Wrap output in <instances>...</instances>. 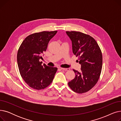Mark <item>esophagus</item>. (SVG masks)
<instances>
[{
	"label": "esophagus",
	"instance_id": "1",
	"mask_svg": "<svg viewBox=\"0 0 121 121\" xmlns=\"http://www.w3.org/2000/svg\"><path fill=\"white\" fill-rule=\"evenodd\" d=\"M62 70H64V71H69V68H60Z\"/></svg>",
	"mask_w": 121,
	"mask_h": 121
}]
</instances>
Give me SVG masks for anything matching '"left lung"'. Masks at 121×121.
<instances>
[{
  "instance_id": "8db88e82",
  "label": "left lung",
  "mask_w": 121,
  "mask_h": 121,
  "mask_svg": "<svg viewBox=\"0 0 121 121\" xmlns=\"http://www.w3.org/2000/svg\"><path fill=\"white\" fill-rule=\"evenodd\" d=\"M72 41L73 53L78 57L80 72L73 69L75 77L69 82L72 89L78 93H85L96 85L101 73L103 56L97 42L91 36L80 32L66 31Z\"/></svg>"
}]
</instances>
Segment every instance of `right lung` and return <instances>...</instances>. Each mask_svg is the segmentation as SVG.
<instances>
[{"instance_id": "right-lung-1", "label": "right lung", "mask_w": 121, "mask_h": 121, "mask_svg": "<svg viewBox=\"0 0 121 121\" xmlns=\"http://www.w3.org/2000/svg\"><path fill=\"white\" fill-rule=\"evenodd\" d=\"M57 31H43L27 36L18 49L17 62L22 78L32 88L41 90L52 83L57 70L56 67L42 65L43 52Z\"/></svg>"}]
</instances>
